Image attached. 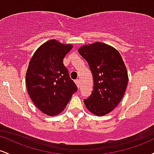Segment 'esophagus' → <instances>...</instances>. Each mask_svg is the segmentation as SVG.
I'll list each match as a JSON object with an SVG mask.
<instances>
[{
	"label": "esophagus",
	"mask_w": 154,
	"mask_h": 154,
	"mask_svg": "<svg viewBox=\"0 0 154 154\" xmlns=\"http://www.w3.org/2000/svg\"><path fill=\"white\" fill-rule=\"evenodd\" d=\"M75 84L77 85V87L79 89V88H80V81H79V79H77V80H75Z\"/></svg>",
	"instance_id": "34e87169"
}]
</instances>
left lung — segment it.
I'll use <instances>...</instances> for the list:
<instances>
[{
    "instance_id": "left-lung-1",
    "label": "left lung",
    "mask_w": 154,
    "mask_h": 154,
    "mask_svg": "<svg viewBox=\"0 0 154 154\" xmlns=\"http://www.w3.org/2000/svg\"><path fill=\"white\" fill-rule=\"evenodd\" d=\"M79 54L88 61L93 77V91L84 103L96 116H104L117 106L126 91L128 74L119 52L100 42L84 45Z\"/></svg>"
}]
</instances>
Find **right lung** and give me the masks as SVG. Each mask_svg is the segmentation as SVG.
<instances>
[{
    "instance_id": "add662e5",
    "label": "right lung",
    "mask_w": 154,
    "mask_h": 154,
    "mask_svg": "<svg viewBox=\"0 0 154 154\" xmlns=\"http://www.w3.org/2000/svg\"><path fill=\"white\" fill-rule=\"evenodd\" d=\"M72 48V44L49 40L35 51L29 61L25 78L28 95L35 106L48 116L62 112L77 90L63 63Z\"/></svg>"
}]
</instances>
